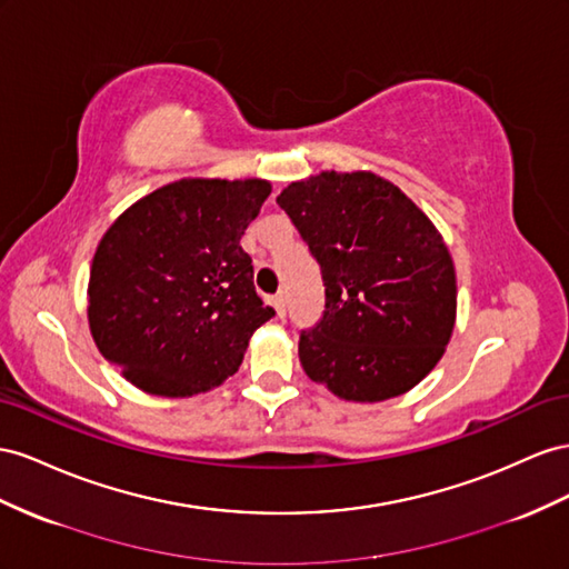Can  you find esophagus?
Instances as JSON below:
<instances>
[{"label":"esophagus","mask_w":569,"mask_h":569,"mask_svg":"<svg viewBox=\"0 0 569 569\" xmlns=\"http://www.w3.org/2000/svg\"><path fill=\"white\" fill-rule=\"evenodd\" d=\"M268 303L274 309V313H278V318H284V297L282 295H274L268 299Z\"/></svg>","instance_id":"obj_1"}]
</instances>
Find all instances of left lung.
Instances as JSON below:
<instances>
[{
    "label": "left lung",
    "mask_w": 569,
    "mask_h": 569,
    "mask_svg": "<svg viewBox=\"0 0 569 569\" xmlns=\"http://www.w3.org/2000/svg\"><path fill=\"white\" fill-rule=\"evenodd\" d=\"M309 243L326 311L301 330L306 376L349 402L405 395L445 355L457 316L452 256L426 212L373 172H320L278 196Z\"/></svg>",
    "instance_id": "8db88e82"
}]
</instances>
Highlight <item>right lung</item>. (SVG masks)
Masks as SVG:
<instances>
[{
    "label": "right lung",
    "mask_w": 569,
    "mask_h": 569,
    "mask_svg": "<svg viewBox=\"0 0 569 569\" xmlns=\"http://www.w3.org/2000/svg\"><path fill=\"white\" fill-rule=\"evenodd\" d=\"M266 179H179L124 210L98 243L88 322L100 355L148 395L191 397L237 373L274 316L241 237Z\"/></svg>",
    "instance_id": "1"
}]
</instances>
